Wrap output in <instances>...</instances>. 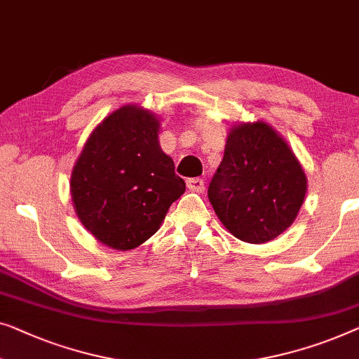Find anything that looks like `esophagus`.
I'll list each match as a JSON object with an SVG mask.
<instances>
[{
    "label": "esophagus",
    "instance_id": "esophagus-1",
    "mask_svg": "<svg viewBox=\"0 0 359 359\" xmlns=\"http://www.w3.org/2000/svg\"><path fill=\"white\" fill-rule=\"evenodd\" d=\"M186 184H188V188L191 191H197V192H202L205 188L204 180L202 178H189L188 181H186Z\"/></svg>",
    "mask_w": 359,
    "mask_h": 359
}]
</instances>
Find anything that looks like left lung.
<instances>
[{
    "label": "left lung",
    "mask_w": 359,
    "mask_h": 359,
    "mask_svg": "<svg viewBox=\"0 0 359 359\" xmlns=\"http://www.w3.org/2000/svg\"><path fill=\"white\" fill-rule=\"evenodd\" d=\"M217 217L238 240L261 244L287 230L306 196V175L269 124H240L209 184Z\"/></svg>",
    "instance_id": "left-lung-1"
}]
</instances>
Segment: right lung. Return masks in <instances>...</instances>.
I'll list each match as a JSON object with an SVG mask.
<instances>
[{
	"mask_svg": "<svg viewBox=\"0 0 359 359\" xmlns=\"http://www.w3.org/2000/svg\"><path fill=\"white\" fill-rule=\"evenodd\" d=\"M158 119L123 107L95 128L71 175L77 217L113 249L137 248L160 228L186 184L158 144Z\"/></svg>",
	"mask_w": 359,
	"mask_h": 359,
	"instance_id": "add662e5",
	"label": "right lung"
}]
</instances>
